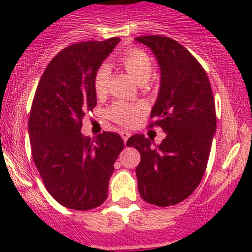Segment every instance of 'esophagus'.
<instances>
[{
    "label": "esophagus",
    "mask_w": 252,
    "mask_h": 252,
    "mask_svg": "<svg viewBox=\"0 0 252 252\" xmlns=\"http://www.w3.org/2000/svg\"><path fill=\"white\" fill-rule=\"evenodd\" d=\"M121 136H122V139L124 140V142H126V140L129 139V136H130V133H129V131L123 130V131H121Z\"/></svg>",
    "instance_id": "1"
}]
</instances>
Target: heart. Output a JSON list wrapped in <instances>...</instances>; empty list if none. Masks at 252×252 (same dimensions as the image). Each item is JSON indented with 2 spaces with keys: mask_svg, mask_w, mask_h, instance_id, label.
<instances>
[{
  "mask_svg": "<svg viewBox=\"0 0 252 252\" xmlns=\"http://www.w3.org/2000/svg\"><path fill=\"white\" fill-rule=\"evenodd\" d=\"M121 63L126 68V72L135 79L138 83L144 81L151 77L152 61L146 52L140 48H130L126 51L121 57ZM110 67L106 64L100 65L94 74V90L96 95L103 96L108 90V81H110ZM142 112L141 105L118 101L114 102L108 110V117L117 124L123 126H131L135 123L138 116Z\"/></svg>",
  "mask_w": 252,
  "mask_h": 252,
  "instance_id": "obj_1",
  "label": "heart"
}]
</instances>
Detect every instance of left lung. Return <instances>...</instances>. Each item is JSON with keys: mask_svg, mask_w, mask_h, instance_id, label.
Wrapping results in <instances>:
<instances>
[{"mask_svg": "<svg viewBox=\"0 0 252 252\" xmlns=\"http://www.w3.org/2000/svg\"><path fill=\"white\" fill-rule=\"evenodd\" d=\"M154 51L161 68L158 97L149 128L167 134L156 149L135 134L126 141L140 152L139 194L161 207L177 205L195 191L204 177L216 131V106L210 80L199 61L175 40L159 35L136 37Z\"/></svg>", "mask_w": 252, "mask_h": 252, "instance_id": "obj_1", "label": "left lung"}]
</instances>
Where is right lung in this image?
I'll use <instances>...</instances> for the list:
<instances>
[{"label": "right lung", "mask_w": 252, "mask_h": 252, "mask_svg": "<svg viewBox=\"0 0 252 252\" xmlns=\"http://www.w3.org/2000/svg\"><path fill=\"white\" fill-rule=\"evenodd\" d=\"M121 41L77 42L55 56L37 84L29 116L32 156L45 188L62 206L93 210L107 199L113 164L124 147L119 134H81L95 108L94 74Z\"/></svg>", "instance_id": "obj_1"}]
</instances>
